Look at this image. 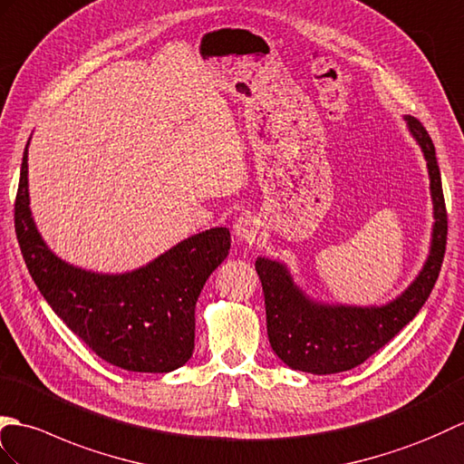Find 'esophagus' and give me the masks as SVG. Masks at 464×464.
Segmentation results:
<instances>
[{"label": "esophagus", "instance_id": "obj_1", "mask_svg": "<svg viewBox=\"0 0 464 464\" xmlns=\"http://www.w3.org/2000/svg\"><path fill=\"white\" fill-rule=\"evenodd\" d=\"M234 234L240 242H254L256 236H258V222H256L254 216L242 214L234 224Z\"/></svg>", "mask_w": 464, "mask_h": 464}]
</instances>
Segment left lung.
<instances>
[{"label": "left lung", "mask_w": 464, "mask_h": 464, "mask_svg": "<svg viewBox=\"0 0 464 464\" xmlns=\"http://www.w3.org/2000/svg\"><path fill=\"white\" fill-rule=\"evenodd\" d=\"M405 119L425 152L429 167L435 208L429 260L405 294L383 307L315 304L297 290L282 264L266 258L256 260V272L264 290L267 337L276 355L287 367L314 375H332L362 365L419 314L433 290L447 250V206L433 140L423 122L415 117Z\"/></svg>", "instance_id": "obj_1"}]
</instances>
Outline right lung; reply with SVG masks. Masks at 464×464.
<instances>
[{"label": "right lung", "instance_id": "obj_1", "mask_svg": "<svg viewBox=\"0 0 464 464\" xmlns=\"http://www.w3.org/2000/svg\"><path fill=\"white\" fill-rule=\"evenodd\" d=\"M15 234L39 292L67 327L107 363L167 373L194 352V307L230 250V232L182 240L140 270L102 276L61 262L35 228L27 192V147L15 197Z\"/></svg>", "mask_w": 464, "mask_h": 464}]
</instances>
